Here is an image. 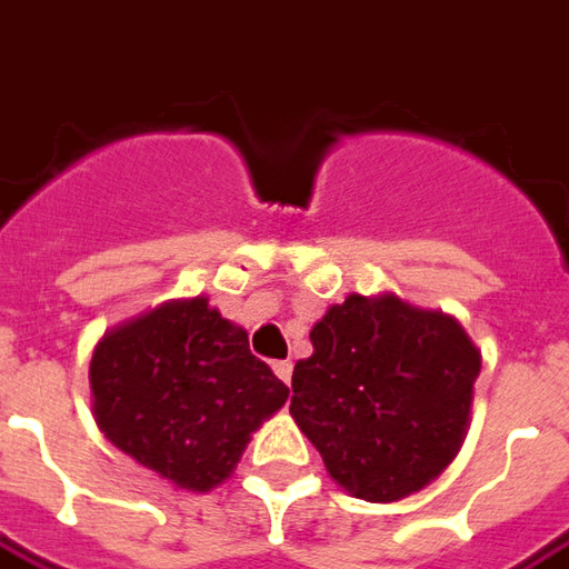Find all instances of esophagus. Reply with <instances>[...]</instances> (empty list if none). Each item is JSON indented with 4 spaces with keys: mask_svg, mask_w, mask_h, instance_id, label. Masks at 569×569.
Wrapping results in <instances>:
<instances>
[{
    "mask_svg": "<svg viewBox=\"0 0 569 569\" xmlns=\"http://www.w3.org/2000/svg\"><path fill=\"white\" fill-rule=\"evenodd\" d=\"M273 375H277L283 383H289L292 381V362H289V359H283V362H273Z\"/></svg>",
    "mask_w": 569,
    "mask_h": 569,
    "instance_id": "34e87169",
    "label": "esophagus"
}]
</instances>
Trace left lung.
<instances>
[{
  "mask_svg": "<svg viewBox=\"0 0 569 569\" xmlns=\"http://www.w3.org/2000/svg\"><path fill=\"white\" fill-rule=\"evenodd\" d=\"M292 418L329 476L369 502L402 500L451 463L469 429L481 353L463 326L393 292L347 296L310 329Z\"/></svg>",
  "mask_w": 569,
  "mask_h": 569,
  "instance_id": "1",
  "label": "left lung"
}]
</instances>
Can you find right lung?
<instances>
[{
	"mask_svg": "<svg viewBox=\"0 0 569 569\" xmlns=\"http://www.w3.org/2000/svg\"><path fill=\"white\" fill-rule=\"evenodd\" d=\"M91 396L97 427L118 451L203 493L234 472L289 387L249 353L247 329L198 296L109 329L93 347Z\"/></svg>",
	"mask_w": 569,
	"mask_h": 569,
	"instance_id": "1",
	"label": "right lung"
}]
</instances>
